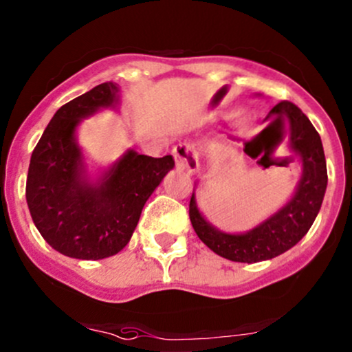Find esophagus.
<instances>
[{
	"instance_id": "esophagus-1",
	"label": "esophagus",
	"mask_w": 352,
	"mask_h": 352,
	"mask_svg": "<svg viewBox=\"0 0 352 352\" xmlns=\"http://www.w3.org/2000/svg\"><path fill=\"white\" fill-rule=\"evenodd\" d=\"M173 157H175L177 168L182 170L184 173L194 175L199 170L197 150L190 143H179V145L173 148Z\"/></svg>"
}]
</instances>
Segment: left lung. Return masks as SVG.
<instances>
[{
	"label": "left lung",
	"mask_w": 352,
	"mask_h": 352,
	"mask_svg": "<svg viewBox=\"0 0 352 352\" xmlns=\"http://www.w3.org/2000/svg\"><path fill=\"white\" fill-rule=\"evenodd\" d=\"M270 123L288 126V146L300 158L302 177L295 194L282 209L241 234H229L207 223L192 194L188 216L199 239L219 256L239 263L272 260L295 246L316 221L327 187V166L322 142L309 118L290 101H282L268 113ZM285 138V136H283Z\"/></svg>",
	"instance_id": "8db88e82"
}]
</instances>
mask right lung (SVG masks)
<instances>
[{"label": "right lung", "instance_id": "add662e5", "mask_svg": "<svg viewBox=\"0 0 352 352\" xmlns=\"http://www.w3.org/2000/svg\"><path fill=\"white\" fill-rule=\"evenodd\" d=\"M114 82L62 106L30 158L27 204L40 234L58 253L77 260H102L131 239L145 202L173 168L172 155L146 157L124 151L92 182L76 129L84 118L120 101Z\"/></svg>", "mask_w": 352, "mask_h": 352}]
</instances>
